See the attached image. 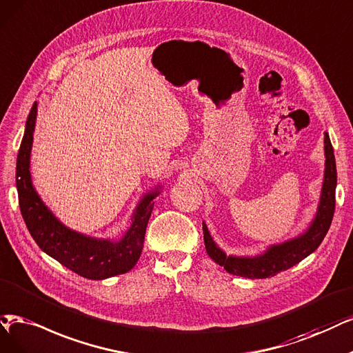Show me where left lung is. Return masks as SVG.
I'll return each mask as SVG.
<instances>
[{
    "mask_svg": "<svg viewBox=\"0 0 353 353\" xmlns=\"http://www.w3.org/2000/svg\"><path fill=\"white\" fill-rule=\"evenodd\" d=\"M324 152H325V172L324 183L321 190L320 206L316 219L312 221L311 227L301 237L286 241L283 244L272 245L270 249L257 257H232L225 256L223 250H219L214 240L210 236L206 225L203 224V240L206 253L219 266H224L228 273L237 276H244L250 279H265L275 276L276 273L292 268L301 262L308 254L314 252L321 244L323 239L327 234L336 205V161L333 147L329 134H324Z\"/></svg>",
    "mask_w": 353,
    "mask_h": 353,
    "instance_id": "1",
    "label": "left lung"
}]
</instances>
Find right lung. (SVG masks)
I'll list each match as a JSON object with an SVG mask.
<instances>
[{
    "label": "right lung",
    "mask_w": 353,
    "mask_h": 353,
    "mask_svg": "<svg viewBox=\"0 0 353 353\" xmlns=\"http://www.w3.org/2000/svg\"><path fill=\"white\" fill-rule=\"evenodd\" d=\"M36 113L37 103L34 101L26 122L16 168L19 205L30 236L46 254L83 278L101 281L129 272L141 256L147 224L154 208L152 199L159 193L151 192L141 201L134 215V223L121 241L90 239L68 230L49 212L37 196L30 180L29 167Z\"/></svg>",
    "instance_id": "obj_1"
}]
</instances>
